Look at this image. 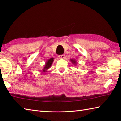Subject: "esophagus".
<instances>
[{
  "instance_id": "1",
  "label": "esophagus",
  "mask_w": 121,
  "mask_h": 121,
  "mask_svg": "<svg viewBox=\"0 0 121 121\" xmlns=\"http://www.w3.org/2000/svg\"><path fill=\"white\" fill-rule=\"evenodd\" d=\"M59 58L60 59H63L65 58V54H62V55H59V56H58Z\"/></svg>"
}]
</instances>
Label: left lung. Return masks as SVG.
I'll return each mask as SVG.
<instances>
[{
  "label": "left lung",
  "mask_w": 121,
  "mask_h": 121,
  "mask_svg": "<svg viewBox=\"0 0 121 121\" xmlns=\"http://www.w3.org/2000/svg\"><path fill=\"white\" fill-rule=\"evenodd\" d=\"M70 61L71 62H72V63L73 65H77V62H76V61L75 59H70Z\"/></svg>",
  "instance_id": "obj_1"
}]
</instances>
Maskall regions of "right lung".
<instances>
[{
	"instance_id": "add662e5",
	"label": "right lung",
	"mask_w": 121,
	"mask_h": 121,
	"mask_svg": "<svg viewBox=\"0 0 121 121\" xmlns=\"http://www.w3.org/2000/svg\"><path fill=\"white\" fill-rule=\"evenodd\" d=\"M53 61H54V58H51L50 59H49L46 61V62L45 63V65H44V68H43V69L42 70V73H45V72H46V71H47V70H48V69L51 67V65H52V63L53 62Z\"/></svg>"
}]
</instances>
